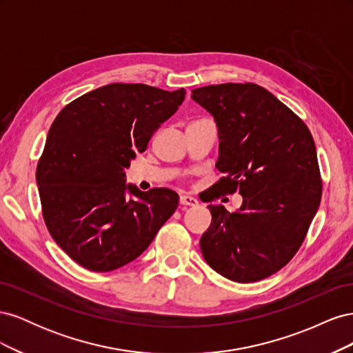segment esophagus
Segmentation results:
<instances>
[{
  "label": "esophagus",
  "mask_w": 353,
  "mask_h": 353,
  "mask_svg": "<svg viewBox=\"0 0 353 353\" xmlns=\"http://www.w3.org/2000/svg\"><path fill=\"white\" fill-rule=\"evenodd\" d=\"M179 205L181 206H196V205H199V201L194 197L184 194V196L179 197Z\"/></svg>",
  "instance_id": "esophagus-1"
}]
</instances>
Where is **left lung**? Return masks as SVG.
I'll return each instance as SVG.
<instances>
[{
    "mask_svg": "<svg viewBox=\"0 0 353 353\" xmlns=\"http://www.w3.org/2000/svg\"><path fill=\"white\" fill-rule=\"evenodd\" d=\"M219 130V194L243 196L240 210L209 205L200 249L213 271L237 283L266 279L301 249L323 194L315 143L305 122L259 85L193 90Z\"/></svg>",
    "mask_w": 353,
    "mask_h": 353,
    "instance_id": "left-lung-1",
    "label": "left lung"
}]
</instances>
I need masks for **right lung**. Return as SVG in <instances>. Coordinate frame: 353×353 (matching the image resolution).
I'll return each mask as SVG.
<instances>
[{
    "label": "right lung",
    "instance_id": "1",
    "mask_svg": "<svg viewBox=\"0 0 353 353\" xmlns=\"http://www.w3.org/2000/svg\"><path fill=\"white\" fill-rule=\"evenodd\" d=\"M185 90L109 83L69 103L37 166L48 232L74 262L109 272L140 256L174 215L178 194L125 184V169L184 101ZM128 189L137 199H126Z\"/></svg>",
    "mask_w": 353,
    "mask_h": 353
}]
</instances>
